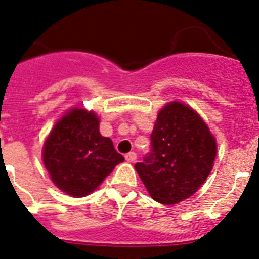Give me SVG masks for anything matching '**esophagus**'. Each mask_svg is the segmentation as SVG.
<instances>
[{
    "label": "esophagus",
    "instance_id": "34e87169",
    "mask_svg": "<svg viewBox=\"0 0 259 259\" xmlns=\"http://www.w3.org/2000/svg\"><path fill=\"white\" fill-rule=\"evenodd\" d=\"M125 159H126V162H129V163L135 162V160H137V154H135L134 152L127 153V154H125Z\"/></svg>",
    "mask_w": 259,
    "mask_h": 259
}]
</instances>
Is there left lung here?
<instances>
[{
    "instance_id": "obj_1",
    "label": "left lung",
    "mask_w": 259,
    "mask_h": 259,
    "mask_svg": "<svg viewBox=\"0 0 259 259\" xmlns=\"http://www.w3.org/2000/svg\"><path fill=\"white\" fill-rule=\"evenodd\" d=\"M152 150L135 164L153 200L173 205L192 196L206 181L217 157V140L192 107L173 101L158 112Z\"/></svg>"
}]
</instances>
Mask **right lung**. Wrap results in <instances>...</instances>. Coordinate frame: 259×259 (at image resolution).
<instances>
[{"label": "right lung", "mask_w": 259, "mask_h": 259, "mask_svg": "<svg viewBox=\"0 0 259 259\" xmlns=\"http://www.w3.org/2000/svg\"><path fill=\"white\" fill-rule=\"evenodd\" d=\"M94 111L72 109L60 117L42 147V162L53 183L73 197L96 190L124 157L100 134Z\"/></svg>", "instance_id": "add662e5"}]
</instances>
